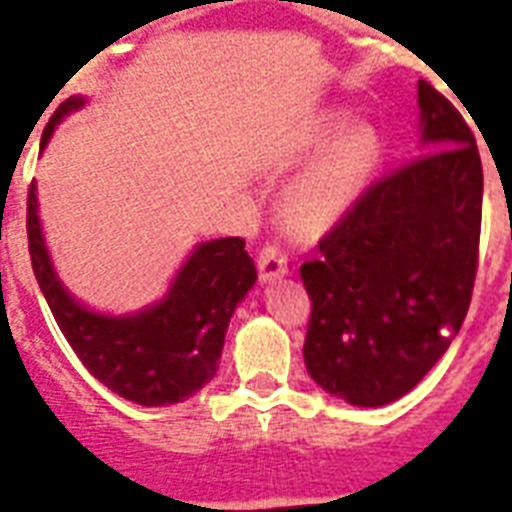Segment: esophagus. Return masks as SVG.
Wrapping results in <instances>:
<instances>
[{
  "mask_svg": "<svg viewBox=\"0 0 512 512\" xmlns=\"http://www.w3.org/2000/svg\"><path fill=\"white\" fill-rule=\"evenodd\" d=\"M257 273L263 281H276V278L289 273V260H286L284 249L276 244H265L257 255Z\"/></svg>",
  "mask_w": 512,
  "mask_h": 512,
  "instance_id": "obj_1",
  "label": "esophagus"
}]
</instances>
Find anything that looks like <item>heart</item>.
Returning a JSON list of instances; mask_svg holds the SVG:
<instances>
[{
    "label": "heart",
    "instance_id": "heart-1",
    "mask_svg": "<svg viewBox=\"0 0 512 512\" xmlns=\"http://www.w3.org/2000/svg\"><path fill=\"white\" fill-rule=\"evenodd\" d=\"M347 118L334 115L326 134L344 128ZM381 162V144L373 128H347L342 136L328 141L292 184L284 191V215L294 231L318 236L334 228L355 202L363 197Z\"/></svg>",
    "mask_w": 512,
    "mask_h": 512
}]
</instances>
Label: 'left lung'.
<instances>
[{"label": "left lung", "mask_w": 512, "mask_h": 512, "mask_svg": "<svg viewBox=\"0 0 512 512\" xmlns=\"http://www.w3.org/2000/svg\"><path fill=\"white\" fill-rule=\"evenodd\" d=\"M431 152L373 181L299 268L307 373L350 405L400 400L447 352L479 268L484 173L473 131L418 81Z\"/></svg>", "instance_id": "8db88e82"}]
</instances>
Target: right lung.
I'll return each instance as SVG.
<instances>
[{
    "label": "right lung",
    "instance_id": "add662e5",
    "mask_svg": "<svg viewBox=\"0 0 512 512\" xmlns=\"http://www.w3.org/2000/svg\"><path fill=\"white\" fill-rule=\"evenodd\" d=\"M68 99L49 118L41 147L62 115L81 107ZM28 252L54 321L86 371L120 397L144 407L176 405L215 376L236 302L252 289L255 263L242 236L199 244L160 305L126 318L81 307L54 276L36 215V186H28Z\"/></svg>",
    "mask_w": 512,
    "mask_h": 512
}]
</instances>
